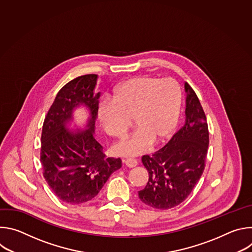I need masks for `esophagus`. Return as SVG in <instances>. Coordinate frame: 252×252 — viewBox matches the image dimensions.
<instances>
[{
  "instance_id": "1",
  "label": "esophagus",
  "mask_w": 252,
  "mask_h": 252,
  "mask_svg": "<svg viewBox=\"0 0 252 252\" xmlns=\"http://www.w3.org/2000/svg\"><path fill=\"white\" fill-rule=\"evenodd\" d=\"M125 164L128 167H134L137 165V160L134 159V158H127V159H125L124 160Z\"/></svg>"
}]
</instances>
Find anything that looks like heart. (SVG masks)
Masks as SVG:
<instances>
[{
  "mask_svg": "<svg viewBox=\"0 0 252 252\" xmlns=\"http://www.w3.org/2000/svg\"><path fill=\"white\" fill-rule=\"evenodd\" d=\"M182 99V90L175 80L138 77L119 85L113 101L99 103L97 116L104 131L117 138H123L133 122L135 131L114 149L119 156L132 157L155 141L162 142L171 136L177 126Z\"/></svg>",
  "mask_w": 252,
  "mask_h": 252,
  "instance_id": "heart-1",
  "label": "heart"
}]
</instances>
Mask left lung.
<instances>
[{
	"mask_svg": "<svg viewBox=\"0 0 252 252\" xmlns=\"http://www.w3.org/2000/svg\"><path fill=\"white\" fill-rule=\"evenodd\" d=\"M186 121L166 143L141 160L149 172L139 199L158 209H169L182 203L192 191L204 170L208 149L206 118L197 95L186 83Z\"/></svg>",
	"mask_w": 252,
	"mask_h": 252,
	"instance_id": "left-lung-1",
	"label": "left lung"
}]
</instances>
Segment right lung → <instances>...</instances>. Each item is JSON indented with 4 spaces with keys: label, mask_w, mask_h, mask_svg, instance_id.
I'll use <instances>...</instances> for the list:
<instances>
[{
    "label": "right lung",
    "mask_w": 252,
    "mask_h": 252,
    "mask_svg": "<svg viewBox=\"0 0 252 252\" xmlns=\"http://www.w3.org/2000/svg\"><path fill=\"white\" fill-rule=\"evenodd\" d=\"M96 75H85L63 86L58 93L42 130L41 162L44 177L63 202L81 204L94 199L113 172L122 167L121 158H105L95 138L100 93H94ZM85 108L84 125L74 113Z\"/></svg>",
    "instance_id": "add662e5"
}]
</instances>
